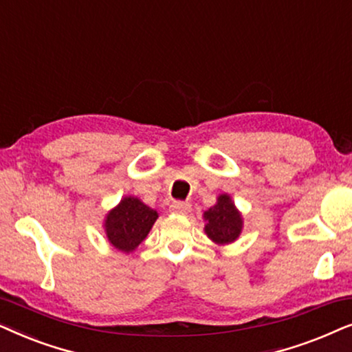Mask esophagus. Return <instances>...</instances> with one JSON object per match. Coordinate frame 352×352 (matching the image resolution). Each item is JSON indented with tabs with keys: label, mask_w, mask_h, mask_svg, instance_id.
Instances as JSON below:
<instances>
[{
	"label": "esophagus",
	"mask_w": 352,
	"mask_h": 352,
	"mask_svg": "<svg viewBox=\"0 0 352 352\" xmlns=\"http://www.w3.org/2000/svg\"><path fill=\"white\" fill-rule=\"evenodd\" d=\"M170 210L175 214H188L191 210V204L184 203V201H173L170 204Z\"/></svg>",
	"instance_id": "34e87169"
}]
</instances>
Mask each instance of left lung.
<instances>
[{"mask_svg": "<svg viewBox=\"0 0 352 352\" xmlns=\"http://www.w3.org/2000/svg\"><path fill=\"white\" fill-rule=\"evenodd\" d=\"M203 219L206 222L204 233L215 245H230L241 235L243 215L233 203L230 195H219L217 203L204 210Z\"/></svg>", "mask_w": 352, "mask_h": 352, "instance_id": "1", "label": "left lung"}]
</instances>
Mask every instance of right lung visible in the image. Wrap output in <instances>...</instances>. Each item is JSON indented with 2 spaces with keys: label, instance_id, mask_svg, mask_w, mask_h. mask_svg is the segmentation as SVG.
<instances>
[{
  "label": "right lung",
  "instance_id": "add662e5",
  "mask_svg": "<svg viewBox=\"0 0 352 352\" xmlns=\"http://www.w3.org/2000/svg\"><path fill=\"white\" fill-rule=\"evenodd\" d=\"M159 217L154 210L137 196H124L120 203L106 214L104 233L111 246L117 251L130 254L148 236Z\"/></svg>",
  "mask_w": 352,
  "mask_h": 352
}]
</instances>
